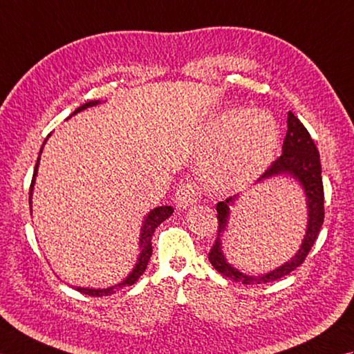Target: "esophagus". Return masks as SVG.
I'll return each mask as SVG.
<instances>
[{
    "instance_id": "obj_1",
    "label": "esophagus",
    "mask_w": 354,
    "mask_h": 354,
    "mask_svg": "<svg viewBox=\"0 0 354 354\" xmlns=\"http://www.w3.org/2000/svg\"><path fill=\"white\" fill-rule=\"evenodd\" d=\"M201 200V191L200 187L194 182H182L178 185V189L176 192V204L180 209H186L197 204Z\"/></svg>"
}]
</instances>
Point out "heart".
Masks as SVG:
<instances>
[{
  "label": "heart",
  "instance_id": "1",
  "mask_svg": "<svg viewBox=\"0 0 354 354\" xmlns=\"http://www.w3.org/2000/svg\"><path fill=\"white\" fill-rule=\"evenodd\" d=\"M212 153L207 168L214 185L233 187L250 182L271 163L280 133L274 118L263 111H229L212 122L206 135Z\"/></svg>",
  "mask_w": 354,
  "mask_h": 354
}]
</instances>
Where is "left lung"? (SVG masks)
Here are the masks:
<instances>
[{"label": "left lung", "instance_id": "8db88e82", "mask_svg": "<svg viewBox=\"0 0 354 354\" xmlns=\"http://www.w3.org/2000/svg\"><path fill=\"white\" fill-rule=\"evenodd\" d=\"M281 151H283L281 156L270 165V168L263 172L257 182L277 176H289L295 178L304 189L309 216L308 229H306L300 250L297 251V254L290 261L279 266L276 270L262 274V276H247V274L238 271L234 266L227 262L221 248V234L227 229V221H229L230 216V206L236 201V195L216 204L218 234L214 247L209 251V262L224 277H229L234 281H241L243 285L268 283V281H274L288 276L289 272L298 268L304 262L306 256L309 254L310 248L318 238L321 225L324 223V187L323 178H321L319 153L317 150V145L313 144V139L310 138L309 131L306 130L301 121L292 112L288 113V131Z\"/></svg>", "mask_w": 354, "mask_h": 354}]
</instances>
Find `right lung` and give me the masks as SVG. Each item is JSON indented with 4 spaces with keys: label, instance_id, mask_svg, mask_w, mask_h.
I'll return each instance as SVG.
<instances>
[{
    "label": "right lung",
    "instance_id": "obj_1",
    "mask_svg": "<svg viewBox=\"0 0 354 354\" xmlns=\"http://www.w3.org/2000/svg\"><path fill=\"white\" fill-rule=\"evenodd\" d=\"M98 103H100L98 100L89 101V103H86V104H83L80 107H77L73 115L82 112V111H84V109H88V107L97 106ZM73 115H71V116H73ZM45 142H46V139L44 140V145H45ZM44 145H42V148H44ZM42 148H41V151H39V157H37V162H36V167H35V172H33V178H31V185H30V198H28L30 200V207H31V194H33V186H35V180H36V176H37L39 159H41ZM172 212H174V209H172L171 206H160V207L153 209L150 214L147 215L145 221L142 224V229H140V238H139L140 253H139V257H138V262L135 265V268H133V271L127 276V279L122 280L120 285H115V286L107 288V289H91V288H80V286H77L74 289H77L78 292H82L84 295L103 297V295H111V294L116 292L118 289H122L125 286H131L133 283H136L138 279L145 272L148 261H150L151 253H153V247H151L153 233L157 229V225H160L165 221V219H168L172 215Z\"/></svg>",
    "mask_w": 354,
    "mask_h": 354
}]
</instances>
